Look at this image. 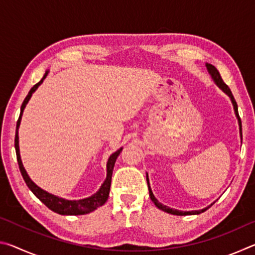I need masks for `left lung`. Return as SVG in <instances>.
I'll list each match as a JSON object with an SVG mask.
<instances>
[{
  "label": "left lung",
  "mask_w": 255,
  "mask_h": 255,
  "mask_svg": "<svg viewBox=\"0 0 255 255\" xmlns=\"http://www.w3.org/2000/svg\"><path fill=\"white\" fill-rule=\"evenodd\" d=\"M206 67H207V70H208L210 76L213 77V80H214V82L216 83V85H217L218 88H221V89L223 90V91L225 92V93L227 94V96L231 98V101H232V103H233V107H234L235 115H236V117H237V120H239L240 133H241V137H242V123H241V118H240V116H239V109H237V103H236V101H235L234 97H233L232 91L230 90V88H228V86H227L225 83H224V81H223V79H222L221 74H219V72L217 71V68H216L214 65H211V64H206ZM146 180H147V185H148V191H149L150 199H152V201L154 202L155 206H156L158 209L165 211V213H167V214H172V215H176V216L199 215V214H201V213H204V211H206L208 208H210L211 205H213V204H211L210 206L207 207V208H204V209H201V210H193V211H181V210L172 209V208H170V207L162 205L161 202H158V200L156 199V198L154 197L153 192H152V189H150V187H149V180H148V175H147V174H146Z\"/></svg>",
  "instance_id": "1"
}]
</instances>
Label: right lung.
<instances>
[{
  "mask_svg": "<svg viewBox=\"0 0 255 255\" xmlns=\"http://www.w3.org/2000/svg\"><path fill=\"white\" fill-rule=\"evenodd\" d=\"M48 73H49V71H46L44 77H42V79L38 82L37 84H34L32 86L31 90H30L28 93V96L25 97L24 101L22 102V106H21V112H20L18 122H16L15 138H14V147H15V153H16V159H18V164H19V169H20L21 174H22V176H23L24 182L28 185V188L31 190V191L33 192V195L36 196L38 199L42 202V204L48 207L50 210H53V211H55V213H57L59 215L76 216V215L89 214V213H91V211L99 208V207H101L102 205H105L106 201L108 200V197H109V192H110L112 171H114L116 159H117V157L119 156V154L123 150V148H119L117 152H115L109 157V159H108L107 178L105 180V182L102 183L101 188L99 189V191L97 193H94L93 196L85 198V199H81V200H66V199H63V198H59L57 196L51 195V193L45 191V190H42L41 188L38 187V185L34 183L31 179L29 178L27 171H25L23 167L22 161H21L20 149H19V135H18V129H19L20 123H21V117H22L24 108H25V106H27V103L30 100V98H31L32 93L36 91V90L38 89V86L42 83V81L46 79V76L48 75Z\"/></svg>",
  "mask_w": 255,
  "mask_h": 255,
  "instance_id": "add662e5",
  "label": "right lung"
}]
</instances>
